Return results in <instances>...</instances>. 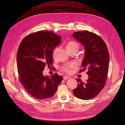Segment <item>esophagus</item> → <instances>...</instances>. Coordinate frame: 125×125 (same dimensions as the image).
<instances>
[{
  "label": "esophagus",
  "mask_w": 125,
  "mask_h": 125,
  "mask_svg": "<svg viewBox=\"0 0 125 125\" xmlns=\"http://www.w3.org/2000/svg\"><path fill=\"white\" fill-rule=\"evenodd\" d=\"M69 78H70V77L66 76V75H65V76H63V79H64V80H67V79H68Z\"/></svg>",
  "instance_id": "1"
}]
</instances>
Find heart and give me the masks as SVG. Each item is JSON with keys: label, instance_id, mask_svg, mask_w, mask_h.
I'll return each instance as SVG.
<instances>
[{"label": "heart", "instance_id": "heart-1", "mask_svg": "<svg viewBox=\"0 0 125 125\" xmlns=\"http://www.w3.org/2000/svg\"><path fill=\"white\" fill-rule=\"evenodd\" d=\"M79 48V45L78 43L76 42H75L74 41H70L69 42H68L66 45V48L67 50L68 51V52H70L71 50H78V49ZM59 51V48L57 47L56 48L55 50L53 51V52H52V57L53 58H55L57 55V53ZM75 68V65L73 63H71L69 64V65H66L65 66H63L62 68V70L66 72V73H70L71 69H74Z\"/></svg>", "mask_w": 125, "mask_h": 125}]
</instances>
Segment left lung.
I'll return each mask as SVG.
<instances>
[{"instance_id":"1","label":"left lung","mask_w":125,"mask_h":125,"mask_svg":"<svg viewBox=\"0 0 125 125\" xmlns=\"http://www.w3.org/2000/svg\"><path fill=\"white\" fill-rule=\"evenodd\" d=\"M73 36L84 47L83 69L80 72L86 70L89 76L86 83L77 79L78 86L73 93L78 99L89 100L96 96L105 84L109 62L108 51L103 39L94 33L77 32Z\"/></svg>"}]
</instances>
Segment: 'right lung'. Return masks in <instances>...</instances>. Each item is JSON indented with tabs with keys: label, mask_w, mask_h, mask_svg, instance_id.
Wrapping results in <instances>:
<instances>
[{
	"label": "right lung",
	"mask_w": 125,
	"mask_h": 125,
	"mask_svg": "<svg viewBox=\"0 0 125 125\" xmlns=\"http://www.w3.org/2000/svg\"><path fill=\"white\" fill-rule=\"evenodd\" d=\"M61 40L52 31H41L26 36L19 45L17 62L20 81L27 92L35 99L53 96L63 80L57 73L51 77L43 74L45 66L52 65L53 50Z\"/></svg>",
	"instance_id": "add662e5"
}]
</instances>
